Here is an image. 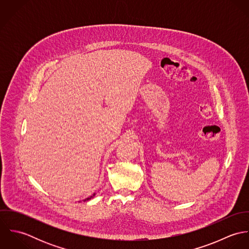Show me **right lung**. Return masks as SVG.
Instances as JSON below:
<instances>
[{
	"instance_id": "obj_1",
	"label": "right lung",
	"mask_w": 249,
	"mask_h": 249,
	"mask_svg": "<svg viewBox=\"0 0 249 249\" xmlns=\"http://www.w3.org/2000/svg\"><path fill=\"white\" fill-rule=\"evenodd\" d=\"M95 196V194H94V195H93V196H90V197H87V198H86V199H85V201H86V200H89V199H91V198H92V197H93V196Z\"/></svg>"
}]
</instances>
